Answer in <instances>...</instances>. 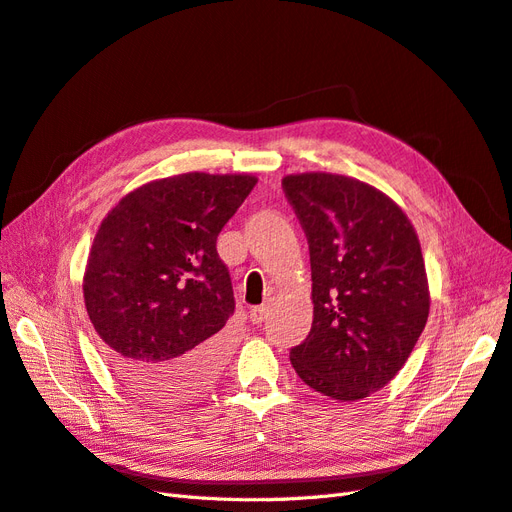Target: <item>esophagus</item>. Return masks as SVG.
<instances>
[{"label":"esophagus","mask_w":512,"mask_h":512,"mask_svg":"<svg viewBox=\"0 0 512 512\" xmlns=\"http://www.w3.org/2000/svg\"><path fill=\"white\" fill-rule=\"evenodd\" d=\"M268 318V305H259L251 309V322L253 324H261Z\"/></svg>","instance_id":"34e87169"}]
</instances>
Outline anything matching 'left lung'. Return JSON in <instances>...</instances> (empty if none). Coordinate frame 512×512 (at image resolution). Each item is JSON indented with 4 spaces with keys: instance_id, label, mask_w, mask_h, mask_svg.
I'll return each instance as SVG.
<instances>
[{
    "instance_id": "1",
    "label": "left lung",
    "mask_w": 512,
    "mask_h": 512,
    "mask_svg": "<svg viewBox=\"0 0 512 512\" xmlns=\"http://www.w3.org/2000/svg\"><path fill=\"white\" fill-rule=\"evenodd\" d=\"M283 192L307 235L313 281L311 331L290 361L324 396L363 400L402 370L428 320L417 233L387 194L359 179L287 175Z\"/></svg>"
}]
</instances>
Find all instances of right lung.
<instances>
[{"label": "right lung", "mask_w": 512, "mask_h": 512, "mask_svg": "<svg viewBox=\"0 0 512 512\" xmlns=\"http://www.w3.org/2000/svg\"><path fill=\"white\" fill-rule=\"evenodd\" d=\"M255 183L253 175L207 173L157 179L103 218L84 303L114 376L142 398L188 402L218 378V331L235 300L216 240Z\"/></svg>", "instance_id": "1"}]
</instances>
